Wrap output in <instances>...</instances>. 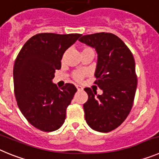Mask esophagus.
I'll return each mask as SVG.
<instances>
[{
	"label": "esophagus",
	"mask_w": 159,
	"mask_h": 159,
	"mask_svg": "<svg viewBox=\"0 0 159 159\" xmlns=\"http://www.w3.org/2000/svg\"><path fill=\"white\" fill-rule=\"evenodd\" d=\"M76 88H77V90H78V91H82L83 90V88L81 86H79V85H76Z\"/></svg>",
	"instance_id": "34e87169"
}]
</instances>
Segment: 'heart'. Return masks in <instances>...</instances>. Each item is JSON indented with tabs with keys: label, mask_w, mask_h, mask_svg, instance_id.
<instances>
[{
	"label": "heart",
	"mask_w": 159,
	"mask_h": 159,
	"mask_svg": "<svg viewBox=\"0 0 159 159\" xmlns=\"http://www.w3.org/2000/svg\"><path fill=\"white\" fill-rule=\"evenodd\" d=\"M88 51H93L91 48L89 47H84L82 49V52H88ZM88 75V72L85 71H76L75 72H73L72 74V78L76 81H81L84 78V76H86Z\"/></svg>",
	"instance_id": "b5f03b06"
}]
</instances>
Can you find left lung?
Returning <instances> with one entry per match:
<instances>
[{
  "instance_id": "left-lung-1",
  "label": "left lung",
  "mask_w": 159,
  "mask_h": 159,
  "mask_svg": "<svg viewBox=\"0 0 159 159\" xmlns=\"http://www.w3.org/2000/svg\"><path fill=\"white\" fill-rule=\"evenodd\" d=\"M79 40L96 50L95 84L102 91L97 95L90 88H84L88 95L84 104L85 120L96 131H111L127 119L133 106L138 83L134 57L112 33L85 35Z\"/></svg>"
}]
</instances>
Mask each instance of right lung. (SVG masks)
I'll use <instances>...</instances> for the list:
<instances>
[{
	"label": "right lung",
	"mask_w": 159,
	"mask_h": 159,
	"mask_svg": "<svg viewBox=\"0 0 159 159\" xmlns=\"http://www.w3.org/2000/svg\"><path fill=\"white\" fill-rule=\"evenodd\" d=\"M81 34L39 33L24 44L13 67L14 93L19 109L36 128L50 132L64 123L66 110L77 89L52 83L64 52Z\"/></svg>",
	"instance_id": "right-lung-1"
}]
</instances>
